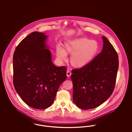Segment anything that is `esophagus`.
I'll return each mask as SVG.
<instances>
[{"label": "esophagus", "instance_id": "esophagus-1", "mask_svg": "<svg viewBox=\"0 0 132 132\" xmlns=\"http://www.w3.org/2000/svg\"><path fill=\"white\" fill-rule=\"evenodd\" d=\"M66 75H67V76L68 77H70L71 75V72L70 71H67V73H66Z\"/></svg>", "mask_w": 132, "mask_h": 132}]
</instances>
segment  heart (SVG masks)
<instances>
[{"label":"heart","instance_id":"1","mask_svg":"<svg viewBox=\"0 0 132 132\" xmlns=\"http://www.w3.org/2000/svg\"><path fill=\"white\" fill-rule=\"evenodd\" d=\"M65 48L72 54L71 63L78 67H81L90 62L97 54L100 49L98 42L87 38H79L67 42ZM63 46L58 44L56 47V55L60 60L67 59V52Z\"/></svg>","mask_w":132,"mask_h":132}]
</instances>
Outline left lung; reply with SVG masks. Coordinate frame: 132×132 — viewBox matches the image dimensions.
<instances>
[{
  "mask_svg": "<svg viewBox=\"0 0 132 132\" xmlns=\"http://www.w3.org/2000/svg\"><path fill=\"white\" fill-rule=\"evenodd\" d=\"M102 38L101 53L82 68L72 70L73 101L82 109L100 106L110 96L115 88L119 67L118 54L106 38Z\"/></svg>",
  "mask_w": 132,
  "mask_h": 132,
  "instance_id": "left-lung-1",
  "label": "left lung"
}]
</instances>
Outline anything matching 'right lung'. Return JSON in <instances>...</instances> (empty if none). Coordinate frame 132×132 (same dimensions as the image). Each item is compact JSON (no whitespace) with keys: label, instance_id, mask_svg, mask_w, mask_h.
<instances>
[{"label":"right lung","instance_id":"1","mask_svg":"<svg viewBox=\"0 0 132 132\" xmlns=\"http://www.w3.org/2000/svg\"><path fill=\"white\" fill-rule=\"evenodd\" d=\"M47 36L34 31L16 47L13 58L14 88L29 106L46 109L53 103L67 68L56 67L45 44Z\"/></svg>","mask_w":132,"mask_h":132}]
</instances>
